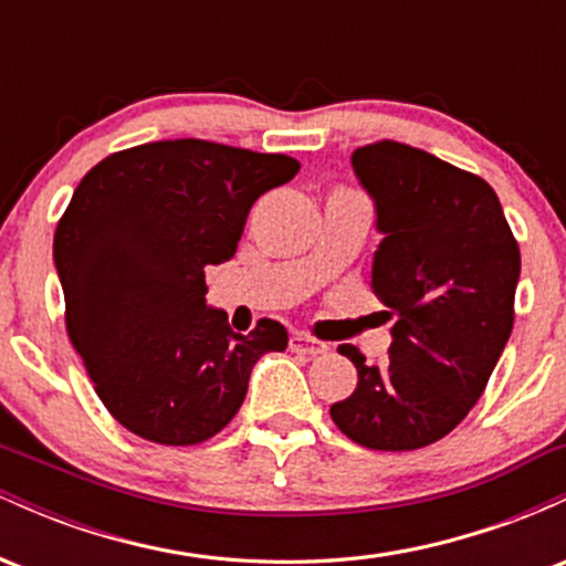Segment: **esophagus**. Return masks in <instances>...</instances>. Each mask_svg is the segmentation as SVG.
Wrapping results in <instances>:
<instances>
[{
    "label": "esophagus",
    "mask_w": 566,
    "mask_h": 566,
    "mask_svg": "<svg viewBox=\"0 0 566 566\" xmlns=\"http://www.w3.org/2000/svg\"><path fill=\"white\" fill-rule=\"evenodd\" d=\"M290 348L295 350V354H305V356H316V354H324L327 350V343L316 340V337H308L303 333H295L290 337Z\"/></svg>",
    "instance_id": "obj_1"
}]
</instances>
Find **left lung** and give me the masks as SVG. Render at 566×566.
<instances>
[{
  "instance_id": "8db88e82",
  "label": "left lung",
  "mask_w": 566,
  "mask_h": 566,
  "mask_svg": "<svg viewBox=\"0 0 566 566\" xmlns=\"http://www.w3.org/2000/svg\"><path fill=\"white\" fill-rule=\"evenodd\" d=\"M350 165L382 233L373 292L396 322L382 367H369L359 348H337L359 382L329 415L369 450H420L482 396L511 337L522 258L479 175L396 140L356 148Z\"/></svg>"
}]
</instances>
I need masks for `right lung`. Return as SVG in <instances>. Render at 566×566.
Masks as SVG:
<instances>
[{
    "mask_svg": "<svg viewBox=\"0 0 566 566\" xmlns=\"http://www.w3.org/2000/svg\"><path fill=\"white\" fill-rule=\"evenodd\" d=\"M301 161L184 138L112 154L82 178L55 229L66 327L95 391L127 431L186 447L242 407L255 361L287 348L207 305L205 269L231 261L250 207Z\"/></svg>",
    "mask_w": 566,
    "mask_h": 566,
    "instance_id": "1",
    "label": "right lung"
}]
</instances>
